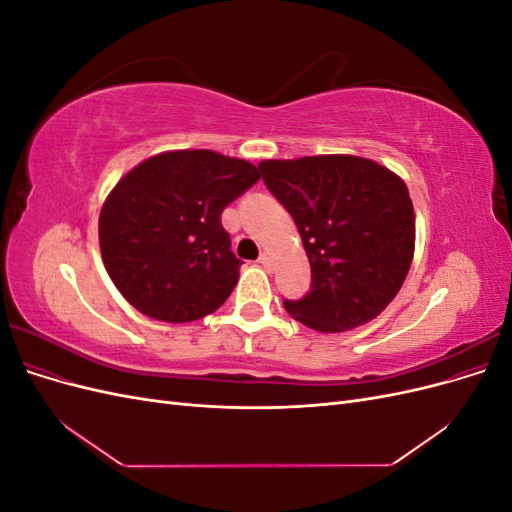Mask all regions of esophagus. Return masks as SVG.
I'll use <instances>...</instances> for the list:
<instances>
[{"instance_id":"obj_1","label":"esophagus","mask_w":512,"mask_h":512,"mask_svg":"<svg viewBox=\"0 0 512 512\" xmlns=\"http://www.w3.org/2000/svg\"><path fill=\"white\" fill-rule=\"evenodd\" d=\"M258 262H260V265L265 267V269H269V267H271V256H269L267 252L260 254V256H258Z\"/></svg>"}]
</instances>
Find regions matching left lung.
Masks as SVG:
<instances>
[{
  "instance_id": "1",
  "label": "left lung",
  "mask_w": 512,
  "mask_h": 512,
  "mask_svg": "<svg viewBox=\"0 0 512 512\" xmlns=\"http://www.w3.org/2000/svg\"><path fill=\"white\" fill-rule=\"evenodd\" d=\"M262 181L299 228L312 286L286 312L322 333L374 320L404 284L414 207L389 168L356 156L265 160Z\"/></svg>"
}]
</instances>
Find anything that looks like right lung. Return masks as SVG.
<instances>
[{
	"label": "right lung",
	"instance_id": "right-lung-1",
	"mask_svg": "<svg viewBox=\"0 0 512 512\" xmlns=\"http://www.w3.org/2000/svg\"><path fill=\"white\" fill-rule=\"evenodd\" d=\"M260 179L254 164L209 149L168 151L132 168L100 213V250L117 290L138 312L192 322L239 282L220 215Z\"/></svg>",
	"mask_w": 512,
	"mask_h": 512
}]
</instances>
